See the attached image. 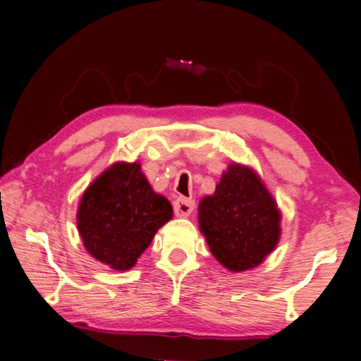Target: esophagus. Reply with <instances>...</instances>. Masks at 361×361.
Masks as SVG:
<instances>
[{
    "label": "esophagus",
    "instance_id": "obj_1",
    "mask_svg": "<svg viewBox=\"0 0 361 361\" xmlns=\"http://www.w3.org/2000/svg\"><path fill=\"white\" fill-rule=\"evenodd\" d=\"M173 210L176 216H190L194 210V199L180 196L178 199H175Z\"/></svg>",
    "mask_w": 361,
    "mask_h": 361
}]
</instances>
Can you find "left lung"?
I'll return each instance as SVG.
<instances>
[{"mask_svg": "<svg viewBox=\"0 0 361 361\" xmlns=\"http://www.w3.org/2000/svg\"><path fill=\"white\" fill-rule=\"evenodd\" d=\"M281 210L260 175L231 162L215 192L199 202V230L212 255L226 270H252L270 255L281 238Z\"/></svg>", "mask_w": 361, "mask_h": 361, "instance_id": "8db88e82", "label": "left lung"}]
</instances>
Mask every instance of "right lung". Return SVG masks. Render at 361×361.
<instances>
[{
	"instance_id": "obj_1",
	"label": "right lung",
	"mask_w": 361,
	"mask_h": 361,
	"mask_svg": "<svg viewBox=\"0 0 361 361\" xmlns=\"http://www.w3.org/2000/svg\"><path fill=\"white\" fill-rule=\"evenodd\" d=\"M171 219V204L152 190L141 164L116 162L85 190L77 228L93 259L116 271H127Z\"/></svg>"
}]
</instances>
